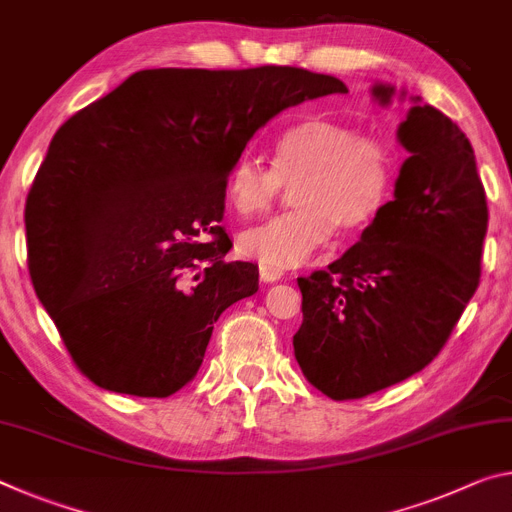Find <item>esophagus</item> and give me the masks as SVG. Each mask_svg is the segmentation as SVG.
Masks as SVG:
<instances>
[{"instance_id":"34e87169","label":"esophagus","mask_w":512,"mask_h":512,"mask_svg":"<svg viewBox=\"0 0 512 512\" xmlns=\"http://www.w3.org/2000/svg\"><path fill=\"white\" fill-rule=\"evenodd\" d=\"M285 271L278 269V266H269V264H259V278L262 282H278Z\"/></svg>"}]
</instances>
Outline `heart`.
I'll list each match as a JSON object with an SVG mask.
<instances>
[{
  "label": "heart",
  "instance_id": "obj_1",
  "mask_svg": "<svg viewBox=\"0 0 512 512\" xmlns=\"http://www.w3.org/2000/svg\"><path fill=\"white\" fill-rule=\"evenodd\" d=\"M298 209L248 227L239 237L246 257L262 264L296 266L316 253L337 227L351 237L373 223L392 196L396 150L383 136L330 118H310L278 136L273 168L243 154L227 175V202L241 216L264 212L282 180H294Z\"/></svg>",
  "mask_w": 512,
  "mask_h": 512
}]
</instances>
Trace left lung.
<instances>
[{"label": "left lung", "instance_id": "1", "mask_svg": "<svg viewBox=\"0 0 512 512\" xmlns=\"http://www.w3.org/2000/svg\"><path fill=\"white\" fill-rule=\"evenodd\" d=\"M371 95L389 107L408 93L376 84ZM410 102L396 129L408 159L394 200L328 271L298 278L294 355L335 401L362 399L433 362L478 287L488 202L474 148L442 111Z\"/></svg>", "mask_w": 512, "mask_h": 512}]
</instances>
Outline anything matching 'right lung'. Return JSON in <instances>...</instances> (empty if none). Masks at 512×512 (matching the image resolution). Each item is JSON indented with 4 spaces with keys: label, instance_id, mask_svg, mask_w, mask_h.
<instances>
[{
    "label": "right lung",
    "instance_id": "add662e5",
    "mask_svg": "<svg viewBox=\"0 0 512 512\" xmlns=\"http://www.w3.org/2000/svg\"><path fill=\"white\" fill-rule=\"evenodd\" d=\"M342 91L289 66L141 70L59 127L24 207L29 275L86 378L164 399L196 376L259 289L257 264L223 259L230 168L280 111Z\"/></svg>",
    "mask_w": 512,
    "mask_h": 512
}]
</instances>
